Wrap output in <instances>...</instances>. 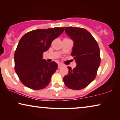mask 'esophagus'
Here are the masks:
<instances>
[{
    "label": "esophagus",
    "mask_w": 120,
    "mask_h": 120,
    "mask_svg": "<svg viewBox=\"0 0 120 120\" xmlns=\"http://www.w3.org/2000/svg\"><path fill=\"white\" fill-rule=\"evenodd\" d=\"M63 66V65L62 64H58V68H61V67Z\"/></svg>",
    "instance_id": "34e87169"
}]
</instances>
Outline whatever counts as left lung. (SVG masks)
<instances>
[{
    "label": "left lung",
    "instance_id": "left-lung-1",
    "mask_svg": "<svg viewBox=\"0 0 120 120\" xmlns=\"http://www.w3.org/2000/svg\"><path fill=\"white\" fill-rule=\"evenodd\" d=\"M67 35L73 40L71 55L76 63L75 68L68 67L69 73L63 78L67 87L74 90L84 88L94 80L101 63L99 46L86 29L78 27H64Z\"/></svg>",
    "mask_w": 120,
    "mask_h": 120
}]
</instances>
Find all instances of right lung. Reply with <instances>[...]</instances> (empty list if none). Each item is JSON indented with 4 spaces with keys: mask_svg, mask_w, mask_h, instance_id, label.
<instances>
[{
    "mask_svg": "<svg viewBox=\"0 0 120 120\" xmlns=\"http://www.w3.org/2000/svg\"><path fill=\"white\" fill-rule=\"evenodd\" d=\"M63 32L64 27L35 29L20 39L15 52V70L24 86L39 90L49 84L58 65L55 62L49 63L42 59V55Z\"/></svg>",
    "mask_w": 120,
    "mask_h": 120,
    "instance_id": "obj_1",
    "label": "right lung"
}]
</instances>
